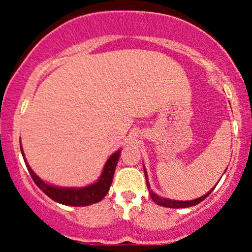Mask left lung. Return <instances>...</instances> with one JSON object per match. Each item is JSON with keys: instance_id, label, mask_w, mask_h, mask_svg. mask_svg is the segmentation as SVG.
<instances>
[{"instance_id": "left-lung-1", "label": "left lung", "mask_w": 252, "mask_h": 252, "mask_svg": "<svg viewBox=\"0 0 252 252\" xmlns=\"http://www.w3.org/2000/svg\"><path fill=\"white\" fill-rule=\"evenodd\" d=\"M144 175H146V181H147V187H148V190H149V194L152 196V199L154 200L155 204L160 205V206H163V207H169V209H185V207H190V206H194V205H198L199 202H201L204 199H206L207 196L211 194V192H212L213 189L210 190L209 193H206L205 195L200 196V198L198 199H194V200H189V201H179V200H169V199H164V198H160V196H158L155 194L154 192H153L152 189H150V186H149V182H148V178H147V173H146V169H144Z\"/></svg>"}]
</instances>
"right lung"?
<instances>
[{
    "instance_id": "1",
    "label": "right lung",
    "mask_w": 252,
    "mask_h": 252,
    "mask_svg": "<svg viewBox=\"0 0 252 252\" xmlns=\"http://www.w3.org/2000/svg\"><path fill=\"white\" fill-rule=\"evenodd\" d=\"M120 155L121 150H117L115 154L110 156L109 160L106 161L105 166H104L99 180L96 184L90 185V186L84 187V189H60V187H54L51 186V185H47L31 169L30 164L27 163L26 158H24V160L33 181L35 182L36 186L46 195L50 196L52 200L63 205H67V206H88V205L96 204V202L102 200L104 196L106 195V193L109 192Z\"/></svg>"
}]
</instances>
